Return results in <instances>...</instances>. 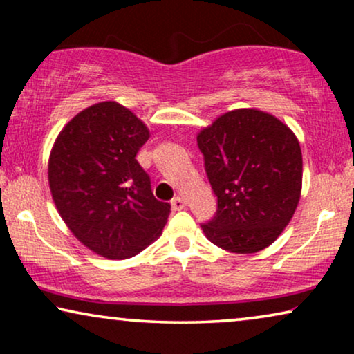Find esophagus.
<instances>
[{
    "label": "esophagus",
    "mask_w": 354,
    "mask_h": 354,
    "mask_svg": "<svg viewBox=\"0 0 354 354\" xmlns=\"http://www.w3.org/2000/svg\"><path fill=\"white\" fill-rule=\"evenodd\" d=\"M171 205H172V209L174 211H180V209H183V207L187 206V201L183 200L182 196H176V198H172Z\"/></svg>",
    "instance_id": "obj_1"
}]
</instances>
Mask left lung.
Masks as SVG:
<instances>
[{
	"instance_id": "8db88e82",
	"label": "left lung",
	"mask_w": 354,
	"mask_h": 354,
	"mask_svg": "<svg viewBox=\"0 0 354 354\" xmlns=\"http://www.w3.org/2000/svg\"><path fill=\"white\" fill-rule=\"evenodd\" d=\"M217 196L206 239L222 250L251 254L268 248L297 211L303 156L297 135L275 115L254 108L222 114L196 135Z\"/></svg>"
}]
</instances>
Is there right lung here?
<instances>
[{
  "instance_id": "1",
  "label": "right lung",
  "mask_w": 354,
  "mask_h": 354,
  "mask_svg": "<svg viewBox=\"0 0 354 354\" xmlns=\"http://www.w3.org/2000/svg\"><path fill=\"white\" fill-rule=\"evenodd\" d=\"M149 129L132 111L103 101L64 125L48 159L56 209L80 243L127 259L162 234L171 205L154 198L137 159Z\"/></svg>"
}]
</instances>
